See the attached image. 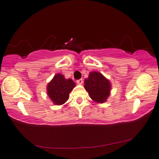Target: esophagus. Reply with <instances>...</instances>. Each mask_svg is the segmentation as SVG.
Wrapping results in <instances>:
<instances>
[{
  "mask_svg": "<svg viewBox=\"0 0 159 159\" xmlns=\"http://www.w3.org/2000/svg\"><path fill=\"white\" fill-rule=\"evenodd\" d=\"M83 83H84V80H83V79H79V80H77V84H79V85H81Z\"/></svg>",
  "mask_w": 159,
  "mask_h": 159,
  "instance_id": "obj_1",
  "label": "esophagus"
}]
</instances>
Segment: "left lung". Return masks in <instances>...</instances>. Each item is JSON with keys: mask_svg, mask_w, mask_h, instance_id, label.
Wrapping results in <instances>:
<instances>
[{"mask_svg": "<svg viewBox=\"0 0 159 159\" xmlns=\"http://www.w3.org/2000/svg\"><path fill=\"white\" fill-rule=\"evenodd\" d=\"M84 88L92 100L96 103L106 102L110 95L111 85L101 73L92 71L84 80Z\"/></svg>", "mask_w": 159, "mask_h": 159, "instance_id": "left-lung-1", "label": "left lung"}]
</instances>
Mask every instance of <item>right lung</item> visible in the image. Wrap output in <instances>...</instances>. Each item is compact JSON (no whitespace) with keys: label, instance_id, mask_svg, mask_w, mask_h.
<instances>
[{"label":"right lung","instance_id":"obj_1","mask_svg":"<svg viewBox=\"0 0 159 159\" xmlns=\"http://www.w3.org/2000/svg\"><path fill=\"white\" fill-rule=\"evenodd\" d=\"M75 84L70 79H65L64 75L57 73L47 86V93L56 105H62L69 98V93Z\"/></svg>","mask_w":159,"mask_h":159}]
</instances>
